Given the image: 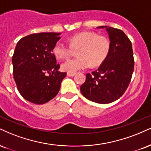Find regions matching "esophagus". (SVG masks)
Returning <instances> with one entry per match:
<instances>
[{
	"instance_id": "esophagus-1",
	"label": "esophagus",
	"mask_w": 151,
	"mask_h": 151,
	"mask_svg": "<svg viewBox=\"0 0 151 151\" xmlns=\"http://www.w3.org/2000/svg\"><path fill=\"white\" fill-rule=\"evenodd\" d=\"M74 75H75L74 72H68V76H69V77H73Z\"/></svg>"
}]
</instances>
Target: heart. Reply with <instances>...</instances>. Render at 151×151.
I'll return each mask as SVG.
<instances>
[{"label": "heart", "instance_id": "1", "mask_svg": "<svg viewBox=\"0 0 151 151\" xmlns=\"http://www.w3.org/2000/svg\"><path fill=\"white\" fill-rule=\"evenodd\" d=\"M70 46L57 42L52 52L58 59H68L77 51V58L65 61L62 69L68 72L85 70L101 65L108 57L110 41L107 36L98 35L96 32L86 31L78 33L69 39Z\"/></svg>", "mask_w": 151, "mask_h": 151}]
</instances>
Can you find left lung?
Returning <instances> with one entry per match:
<instances>
[{
	"label": "left lung",
	"mask_w": 151,
	"mask_h": 151,
	"mask_svg": "<svg viewBox=\"0 0 151 151\" xmlns=\"http://www.w3.org/2000/svg\"><path fill=\"white\" fill-rule=\"evenodd\" d=\"M106 28L110 41L108 57L97 70L86 74L80 90L93 102L107 104L119 99L128 88L134 72V59L132 42L119 29Z\"/></svg>",
	"instance_id": "obj_1"
}]
</instances>
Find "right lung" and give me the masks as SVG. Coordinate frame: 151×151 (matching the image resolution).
Returning a JSON list of instances; mask_svg holds the SVG:
<instances>
[{
	"label": "right lung",
	"instance_id": "1",
	"mask_svg": "<svg viewBox=\"0 0 151 151\" xmlns=\"http://www.w3.org/2000/svg\"><path fill=\"white\" fill-rule=\"evenodd\" d=\"M60 33L43 32L26 36L18 41L12 55L13 77L18 91L24 99L44 104L55 98L66 72L52 52Z\"/></svg>",
	"mask_w": 151,
	"mask_h": 151
}]
</instances>
